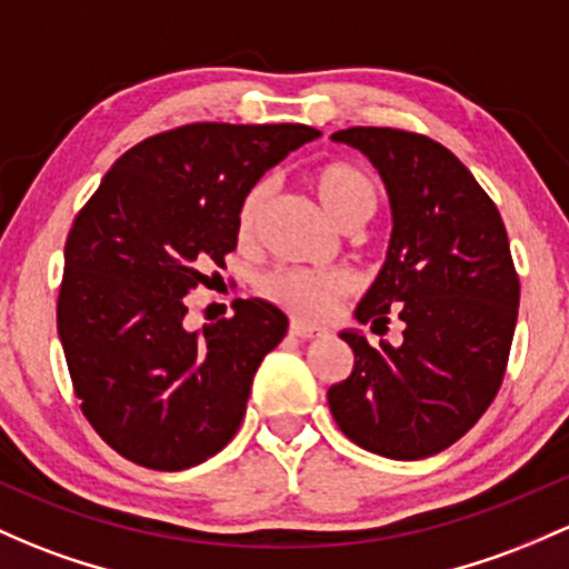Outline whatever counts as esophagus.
Here are the masks:
<instances>
[{"mask_svg": "<svg viewBox=\"0 0 569 569\" xmlns=\"http://www.w3.org/2000/svg\"><path fill=\"white\" fill-rule=\"evenodd\" d=\"M289 332L295 335V338H302V340H313V338H321V335H325V330H319V327L302 325V321H291Z\"/></svg>", "mask_w": 569, "mask_h": 569, "instance_id": "obj_1", "label": "esophagus"}]
</instances>
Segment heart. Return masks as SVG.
<instances>
[{"label": "heart", "instance_id": "1", "mask_svg": "<svg viewBox=\"0 0 569 569\" xmlns=\"http://www.w3.org/2000/svg\"><path fill=\"white\" fill-rule=\"evenodd\" d=\"M310 188L316 199L327 209V214L338 226H360L373 214L376 193L373 179L365 174L357 166L335 160L325 163L310 174ZM267 199V184H256L239 204L237 214V234L239 239H250L259 226L261 207ZM259 291L269 302L280 305L297 319L305 321H325L338 310L343 297L349 295V280L340 272H310V269H272L259 280Z\"/></svg>", "mask_w": 569, "mask_h": 569}]
</instances>
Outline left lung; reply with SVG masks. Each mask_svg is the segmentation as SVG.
<instances>
[{"mask_svg":"<svg viewBox=\"0 0 569 569\" xmlns=\"http://www.w3.org/2000/svg\"><path fill=\"white\" fill-rule=\"evenodd\" d=\"M332 139L368 154L392 204L387 261L357 319L379 330L395 310L406 330L398 349L340 335L355 370L327 392L330 411L362 450L436 456L486 415L505 379L521 300L510 239L490 196L439 141L398 128Z\"/></svg>","mask_w":569,"mask_h":569,"instance_id":"1","label":"left lung"}]
</instances>
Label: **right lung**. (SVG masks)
<instances>
[{
  "instance_id": "right-lung-1",
  "label": "right lung",
  "mask_w": 569,
  "mask_h": 569,
  "mask_svg": "<svg viewBox=\"0 0 569 569\" xmlns=\"http://www.w3.org/2000/svg\"><path fill=\"white\" fill-rule=\"evenodd\" d=\"M316 136L308 124H182L128 149L76 214L57 330L83 417L122 458L182 471L234 439L289 319L234 300V316L188 332L184 295L226 267L248 190Z\"/></svg>"
}]
</instances>
